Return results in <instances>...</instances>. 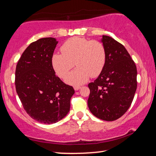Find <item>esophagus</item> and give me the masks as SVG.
Listing matches in <instances>:
<instances>
[{
	"instance_id": "obj_1",
	"label": "esophagus",
	"mask_w": 156,
	"mask_h": 156,
	"mask_svg": "<svg viewBox=\"0 0 156 156\" xmlns=\"http://www.w3.org/2000/svg\"><path fill=\"white\" fill-rule=\"evenodd\" d=\"M80 88H81V87H80V86H75V87H73V89H74L75 91H78Z\"/></svg>"
}]
</instances>
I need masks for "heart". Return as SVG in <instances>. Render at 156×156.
<instances>
[{
	"label": "heart",
	"instance_id": "heart-1",
	"mask_svg": "<svg viewBox=\"0 0 156 156\" xmlns=\"http://www.w3.org/2000/svg\"><path fill=\"white\" fill-rule=\"evenodd\" d=\"M60 49L62 53H54L51 58L52 67L60 78L65 77L74 65L77 66L66 77L68 84H83L89 76L97 77L103 69L106 52L99 41L73 37L65 41Z\"/></svg>",
	"mask_w": 156,
	"mask_h": 156
}]
</instances>
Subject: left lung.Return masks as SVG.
<instances>
[{
    "label": "left lung",
    "mask_w": 156,
    "mask_h": 156,
    "mask_svg": "<svg viewBox=\"0 0 156 156\" xmlns=\"http://www.w3.org/2000/svg\"><path fill=\"white\" fill-rule=\"evenodd\" d=\"M100 42L105 47L106 60L98 77L88 84L87 103L96 118L113 121L131 106L137 89V69L122 44L105 35Z\"/></svg>",
    "instance_id": "obj_1"
}]
</instances>
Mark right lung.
Returning a JSON list of instances; mask_svg holds the SVG:
<instances>
[{
  "mask_svg": "<svg viewBox=\"0 0 156 156\" xmlns=\"http://www.w3.org/2000/svg\"><path fill=\"white\" fill-rule=\"evenodd\" d=\"M58 42L43 38L31 43L18 60L16 89L23 106L34 120L44 124L58 122L70 110L75 93L55 74L51 58Z\"/></svg>",
  "mask_w": 156,
  "mask_h": 156,
  "instance_id": "obj_1",
  "label": "right lung"
}]
</instances>
